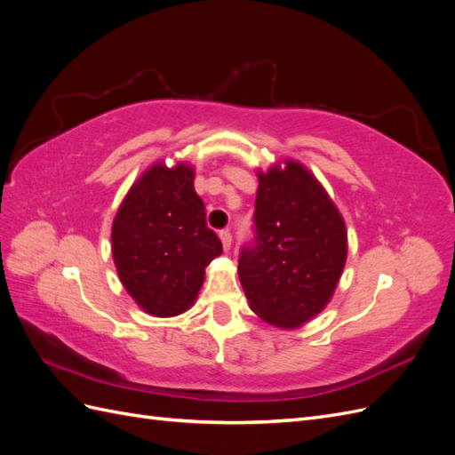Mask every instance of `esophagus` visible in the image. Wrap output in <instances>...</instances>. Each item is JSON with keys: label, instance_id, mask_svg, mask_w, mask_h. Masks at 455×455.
<instances>
[{"label": "esophagus", "instance_id": "obj_1", "mask_svg": "<svg viewBox=\"0 0 455 455\" xmlns=\"http://www.w3.org/2000/svg\"><path fill=\"white\" fill-rule=\"evenodd\" d=\"M220 241H222V244H224V249L226 251H229L231 249V233H229V229H222L220 231Z\"/></svg>", "mask_w": 455, "mask_h": 455}]
</instances>
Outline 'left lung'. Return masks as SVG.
<instances>
[{
    "label": "left lung",
    "mask_w": 455,
    "mask_h": 455,
    "mask_svg": "<svg viewBox=\"0 0 455 455\" xmlns=\"http://www.w3.org/2000/svg\"><path fill=\"white\" fill-rule=\"evenodd\" d=\"M254 243L239 279L251 309L277 328H298L332 298L347 259L346 222L319 180L286 159L258 172Z\"/></svg>",
    "instance_id": "left-lung-1"
}]
</instances>
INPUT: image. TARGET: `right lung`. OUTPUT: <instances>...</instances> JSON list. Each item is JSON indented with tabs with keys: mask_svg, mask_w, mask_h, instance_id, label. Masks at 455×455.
<instances>
[{
	"mask_svg": "<svg viewBox=\"0 0 455 455\" xmlns=\"http://www.w3.org/2000/svg\"><path fill=\"white\" fill-rule=\"evenodd\" d=\"M186 163H156L132 184L112 226V254L131 298L154 316L188 311L204 267L222 254Z\"/></svg>",
	"mask_w": 455,
	"mask_h": 455,
	"instance_id": "right-lung-1",
	"label": "right lung"
}]
</instances>
